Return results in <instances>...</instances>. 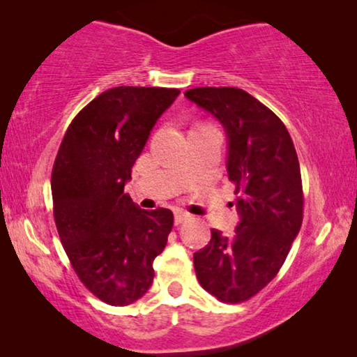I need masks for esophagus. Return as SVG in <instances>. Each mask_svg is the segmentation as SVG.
Segmentation results:
<instances>
[{"mask_svg":"<svg viewBox=\"0 0 357 357\" xmlns=\"http://www.w3.org/2000/svg\"><path fill=\"white\" fill-rule=\"evenodd\" d=\"M190 219V214L182 211V209H178V211H175V224H182L185 221H188Z\"/></svg>","mask_w":357,"mask_h":357,"instance_id":"1","label":"esophagus"}]
</instances>
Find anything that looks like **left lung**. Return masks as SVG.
Here are the masks:
<instances>
[{
  "label": "left lung",
  "mask_w": 357,
  "mask_h": 357,
  "mask_svg": "<svg viewBox=\"0 0 357 357\" xmlns=\"http://www.w3.org/2000/svg\"><path fill=\"white\" fill-rule=\"evenodd\" d=\"M185 97L211 114L227 136L226 169L241 221L232 236L213 229L195 252L197 278L219 301L250 299L278 275L302 226L299 159L284 123L237 87H197Z\"/></svg>",
  "instance_id": "left-lung-1"
}]
</instances>
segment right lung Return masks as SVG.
Instances as JSON below:
<instances>
[{"label":"right lung","mask_w":357,"mask_h":357,"mask_svg":"<svg viewBox=\"0 0 357 357\" xmlns=\"http://www.w3.org/2000/svg\"><path fill=\"white\" fill-rule=\"evenodd\" d=\"M178 89L120 86L102 92L71 121L52 172L53 214L63 248L92 294L128 305L153 284L174 214L133 203L125 185L160 115Z\"/></svg>","instance_id":"obj_1"}]
</instances>
